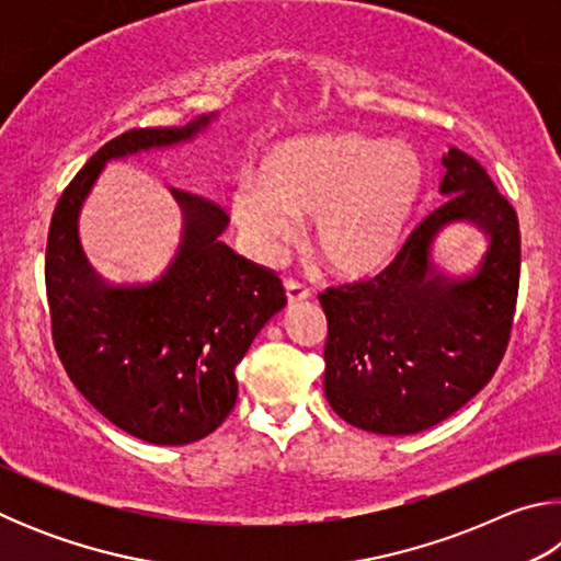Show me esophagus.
<instances>
[{
  "label": "esophagus",
  "instance_id": "esophagus-1",
  "mask_svg": "<svg viewBox=\"0 0 561 561\" xmlns=\"http://www.w3.org/2000/svg\"><path fill=\"white\" fill-rule=\"evenodd\" d=\"M284 289H287V301L289 304H299V301L311 299V291L304 287V284L294 282V279H287V284H284Z\"/></svg>",
  "mask_w": 561,
  "mask_h": 561
}]
</instances>
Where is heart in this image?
Wrapping results in <instances>:
<instances>
[{"label": "heart", "mask_w": 561, "mask_h": 561, "mask_svg": "<svg viewBox=\"0 0 561 561\" xmlns=\"http://www.w3.org/2000/svg\"><path fill=\"white\" fill-rule=\"evenodd\" d=\"M425 190V168L411 146L336 133L274 146L260 180L242 175L230 210L260 252L289 242L297 218L314 215L311 242L339 277H371L393 262Z\"/></svg>", "instance_id": "heart-1"}]
</instances>
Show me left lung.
<instances>
[{
  "mask_svg": "<svg viewBox=\"0 0 561 561\" xmlns=\"http://www.w3.org/2000/svg\"><path fill=\"white\" fill-rule=\"evenodd\" d=\"M445 203L371 282L319 294L329 336L324 393L339 417L378 435H413L482 391L505 356L519 287L517 213L478 160L448 148ZM470 224L489 247L470 275L445 273L434 242Z\"/></svg>",
  "mask_w": 561,
  "mask_h": 561,
  "instance_id": "1",
  "label": "left lung"
}]
</instances>
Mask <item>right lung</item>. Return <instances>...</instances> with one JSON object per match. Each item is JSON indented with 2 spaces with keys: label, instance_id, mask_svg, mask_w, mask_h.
Wrapping results in <instances>:
<instances>
[{
  "label": "right lung",
  "instance_id": "add662e5",
  "mask_svg": "<svg viewBox=\"0 0 561 561\" xmlns=\"http://www.w3.org/2000/svg\"><path fill=\"white\" fill-rule=\"evenodd\" d=\"M215 118L108 140L64 190L46 242V297L66 374L103 417L153 445L195 443L230 415L237 364L287 304L282 279L227 247L230 217L185 190L170 187L183 230L153 282L101 277L81 247L79 217L111 160L190 144Z\"/></svg>",
  "mask_w": 561,
  "mask_h": 561
}]
</instances>
